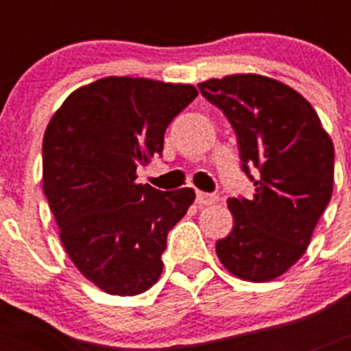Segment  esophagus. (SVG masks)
<instances>
[{"instance_id": "34e87169", "label": "esophagus", "mask_w": 351, "mask_h": 351, "mask_svg": "<svg viewBox=\"0 0 351 351\" xmlns=\"http://www.w3.org/2000/svg\"><path fill=\"white\" fill-rule=\"evenodd\" d=\"M218 202V197L210 193H204V191H197V204L200 207L202 206H213V204Z\"/></svg>"}]
</instances>
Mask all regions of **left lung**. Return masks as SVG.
I'll return each mask as SVG.
<instances>
[{"label":"left lung","mask_w":351,"mask_h":351,"mask_svg":"<svg viewBox=\"0 0 351 351\" xmlns=\"http://www.w3.org/2000/svg\"><path fill=\"white\" fill-rule=\"evenodd\" d=\"M198 89L230 121L255 184L251 200L228 198L234 228L216 243L219 262L244 281L276 280L306 253L332 197V141L311 104L271 77L237 73Z\"/></svg>","instance_id":"8db88e82"}]
</instances>
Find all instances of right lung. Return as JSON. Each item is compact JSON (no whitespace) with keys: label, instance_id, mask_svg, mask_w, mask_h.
<instances>
[{"label":"right lung","instance_id":"obj_1","mask_svg":"<svg viewBox=\"0 0 351 351\" xmlns=\"http://www.w3.org/2000/svg\"><path fill=\"white\" fill-rule=\"evenodd\" d=\"M197 95L191 84L105 77L75 89L49 121L42 179L61 243L84 278L110 295H138L156 283L167 235L193 204L191 188L135 181Z\"/></svg>","mask_w":351,"mask_h":351}]
</instances>
